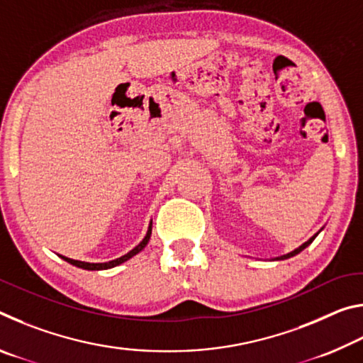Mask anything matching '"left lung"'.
<instances>
[{"instance_id":"1","label":"left lung","mask_w":363,"mask_h":363,"mask_svg":"<svg viewBox=\"0 0 363 363\" xmlns=\"http://www.w3.org/2000/svg\"><path fill=\"white\" fill-rule=\"evenodd\" d=\"M322 229H323V227H322ZM320 229V230H322ZM320 230H318L317 233H314V235H312L311 238H309V240H307V242H304L303 245H301V247H298V248H294L293 251H290V253H286V255H281V256H277V257H272V261H284V259H290V257H293V256H296V255H299L301 253V251H303V250H306L307 247H309V245L312 243V242H314L315 240V237L318 235V233H320Z\"/></svg>"}]
</instances>
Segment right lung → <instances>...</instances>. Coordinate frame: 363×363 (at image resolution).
Here are the masks:
<instances>
[{
  "instance_id": "add662e5",
  "label": "right lung",
  "mask_w": 363,
  "mask_h": 363,
  "mask_svg": "<svg viewBox=\"0 0 363 363\" xmlns=\"http://www.w3.org/2000/svg\"><path fill=\"white\" fill-rule=\"evenodd\" d=\"M150 235H152V220H150V224H149V229H147L145 237L143 238V242H140V243L138 245V247H134V248L130 251V253L123 255L121 257H116V259L108 261V262H84V261L70 259V257H67V256H60V255H59V256L62 257L64 261L72 264V266H77V267H79V269H86V270H106V269H112V267L120 266V264H123V262H126L128 259H131V257L136 256L138 253H140V251H143V250L147 247V243H149Z\"/></svg>"
}]
</instances>
